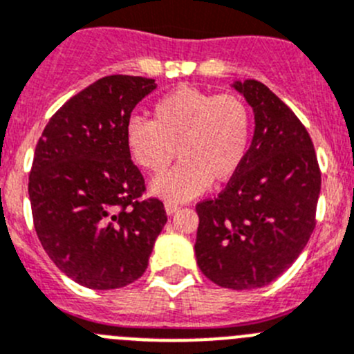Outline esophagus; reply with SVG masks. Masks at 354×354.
Returning a JSON list of instances; mask_svg holds the SVG:
<instances>
[{"label": "esophagus", "instance_id": "obj_1", "mask_svg": "<svg viewBox=\"0 0 354 354\" xmlns=\"http://www.w3.org/2000/svg\"><path fill=\"white\" fill-rule=\"evenodd\" d=\"M164 207H166V213L167 214H174L178 209H180V204L173 203V201H167V203L164 204Z\"/></svg>", "mask_w": 354, "mask_h": 354}]
</instances>
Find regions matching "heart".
<instances>
[{"label": "heart", "instance_id": "obj_1", "mask_svg": "<svg viewBox=\"0 0 354 354\" xmlns=\"http://www.w3.org/2000/svg\"><path fill=\"white\" fill-rule=\"evenodd\" d=\"M252 136V113L234 94L180 85L155 101L151 122L131 118L125 145L132 160L158 176L176 157L181 162L151 183V192L181 203L214 183L232 180L243 166Z\"/></svg>", "mask_w": 354, "mask_h": 354}]
</instances>
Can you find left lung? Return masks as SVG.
<instances>
[{"label": "left lung", "instance_id": "8db88e82", "mask_svg": "<svg viewBox=\"0 0 354 354\" xmlns=\"http://www.w3.org/2000/svg\"><path fill=\"white\" fill-rule=\"evenodd\" d=\"M234 88L253 108L255 134L236 176L196 206V257L218 286L253 290L277 279L306 248L322 173L309 132L281 99L257 80Z\"/></svg>", "mask_w": 354, "mask_h": 354}]
</instances>
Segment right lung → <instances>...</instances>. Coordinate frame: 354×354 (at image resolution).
Returning <instances> with one entry per match:
<instances>
[{
    "instance_id": "add662e5",
    "label": "right lung",
    "mask_w": 354,
    "mask_h": 354,
    "mask_svg": "<svg viewBox=\"0 0 354 354\" xmlns=\"http://www.w3.org/2000/svg\"><path fill=\"white\" fill-rule=\"evenodd\" d=\"M155 80L99 78L73 95L43 129L29 173L32 222L43 250L73 281L113 290L143 276L166 225L131 160L125 127Z\"/></svg>"
}]
</instances>
